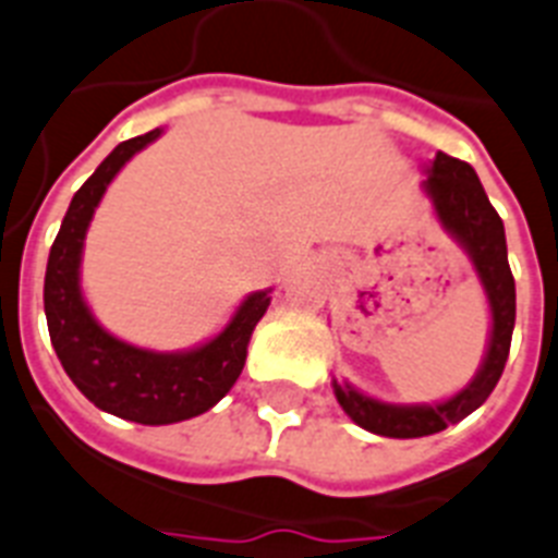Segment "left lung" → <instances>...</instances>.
Segmentation results:
<instances>
[{"label": "left lung", "mask_w": 558, "mask_h": 558, "mask_svg": "<svg viewBox=\"0 0 558 558\" xmlns=\"http://www.w3.org/2000/svg\"><path fill=\"white\" fill-rule=\"evenodd\" d=\"M423 190L432 198L440 227L470 256L481 288L487 293L493 328H489L487 354L481 360L475 377L458 395L440 400V403H383V400L356 391L349 383L333 380V395L351 421L374 435H383V438L435 435V432L447 429L449 423L463 421L466 414L475 412L489 398V391L496 389L498 377L505 372L512 325H515V282H512L510 262H507L505 221L489 204L475 169L452 155L438 153L426 167Z\"/></svg>", "instance_id": "left-lung-1"}]
</instances>
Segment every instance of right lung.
Listing matches in <instances>:
<instances>
[{
	"label": "right lung",
	"instance_id": "obj_1",
	"mask_svg": "<svg viewBox=\"0 0 558 558\" xmlns=\"http://www.w3.org/2000/svg\"><path fill=\"white\" fill-rule=\"evenodd\" d=\"M163 135L123 141L80 186L53 239L46 267V319L51 345L71 383L97 409L144 426L190 421L233 389L247 360V342L256 323L270 305V291H256L239 305L225 331L190 351H149L111 337L95 319L80 288V262L88 225L106 186L126 160Z\"/></svg>",
	"mask_w": 558,
	"mask_h": 558
}]
</instances>
